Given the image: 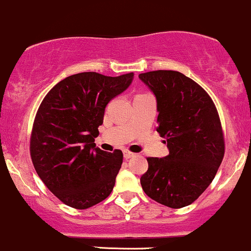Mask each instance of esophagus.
I'll return each mask as SVG.
<instances>
[{
  "label": "esophagus",
  "instance_id": "esophagus-1",
  "mask_svg": "<svg viewBox=\"0 0 251 251\" xmlns=\"http://www.w3.org/2000/svg\"><path fill=\"white\" fill-rule=\"evenodd\" d=\"M134 156H136V153L131 152V151H128V150H124V157H125L126 159L132 158V157H134Z\"/></svg>",
  "mask_w": 251,
  "mask_h": 251
}]
</instances>
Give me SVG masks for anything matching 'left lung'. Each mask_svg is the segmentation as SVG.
Returning <instances> with one entry per match:
<instances>
[{"instance_id": "obj_1", "label": "left lung", "mask_w": 251, "mask_h": 251, "mask_svg": "<svg viewBox=\"0 0 251 251\" xmlns=\"http://www.w3.org/2000/svg\"><path fill=\"white\" fill-rule=\"evenodd\" d=\"M139 79L155 95L156 130L169 150L163 158L149 157L140 184L155 201L184 207L210 186L223 161L219 115L207 93L178 71H150L140 74Z\"/></svg>"}]
</instances>
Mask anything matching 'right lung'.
Segmentation results:
<instances>
[{"mask_svg": "<svg viewBox=\"0 0 251 251\" xmlns=\"http://www.w3.org/2000/svg\"><path fill=\"white\" fill-rule=\"evenodd\" d=\"M133 77V73L75 74L44 98L33 125L32 162L41 181L65 205L84 210L112 193L123 152L102 151L94 140L106 106L130 87Z\"/></svg>", "mask_w": 251, "mask_h": 251, "instance_id": "obj_1", "label": "right lung"}]
</instances>
